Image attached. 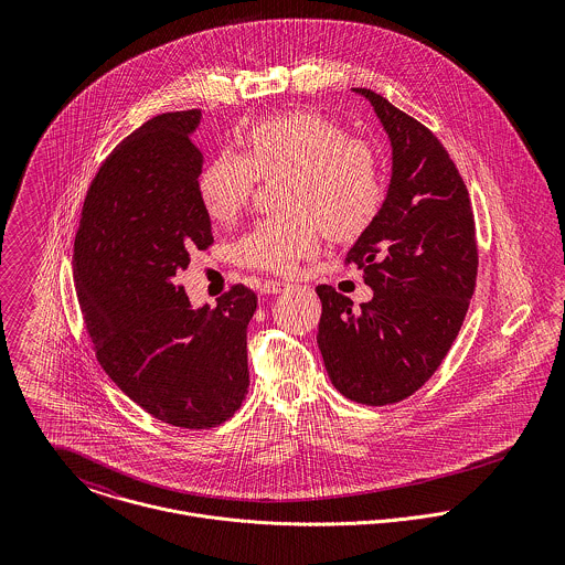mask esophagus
Segmentation results:
<instances>
[{
	"mask_svg": "<svg viewBox=\"0 0 565 565\" xmlns=\"http://www.w3.org/2000/svg\"><path fill=\"white\" fill-rule=\"evenodd\" d=\"M285 287H287V282H282V280H265L260 285V294H280Z\"/></svg>",
	"mask_w": 565,
	"mask_h": 565,
	"instance_id": "1",
	"label": "esophagus"
}]
</instances>
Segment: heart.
I'll list each match as a JSON object with an SVG mask.
<instances>
[{
	"label": "heart",
	"instance_id": "heart-1",
	"mask_svg": "<svg viewBox=\"0 0 565 565\" xmlns=\"http://www.w3.org/2000/svg\"><path fill=\"white\" fill-rule=\"evenodd\" d=\"M245 157L224 152L198 180L204 211L231 224L249 204L260 178L278 184L282 211L256 222L235 247L249 269L291 274L318 254L323 235L337 243L359 239L385 204V169L374 146L348 137L334 119L294 110L252 126Z\"/></svg>",
	"mask_w": 565,
	"mask_h": 565
}]
</instances>
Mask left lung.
<instances>
[{"label":"left lung","mask_w":565,"mask_h":565,"mask_svg":"<svg viewBox=\"0 0 565 565\" xmlns=\"http://www.w3.org/2000/svg\"><path fill=\"white\" fill-rule=\"evenodd\" d=\"M370 99L394 150V173L376 222L343 265L363 269L374 298L352 300L318 285V345L332 385L370 406L413 396L455 343L477 287L479 245L470 193L441 141L383 95Z\"/></svg>","instance_id":"8db88e82"}]
</instances>
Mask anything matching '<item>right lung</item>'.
<instances>
[{
    "label": "right lung",
    "mask_w": 565,
    "mask_h": 565,
    "mask_svg": "<svg viewBox=\"0 0 565 565\" xmlns=\"http://www.w3.org/2000/svg\"><path fill=\"white\" fill-rule=\"evenodd\" d=\"M202 113H162L99 164L82 204L74 278L93 352L110 381L164 424L202 430L247 396L256 294L233 285L191 309L175 274L213 243L198 193Z\"/></svg>",
    "instance_id": "right-lung-1"
}]
</instances>
